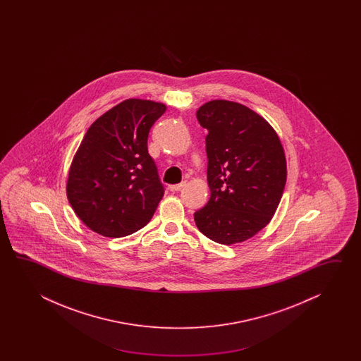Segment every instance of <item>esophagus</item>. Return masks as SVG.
I'll return each instance as SVG.
<instances>
[{"label":"esophagus","mask_w":361,"mask_h":361,"mask_svg":"<svg viewBox=\"0 0 361 361\" xmlns=\"http://www.w3.org/2000/svg\"><path fill=\"white\" fill-rule=\"evenodd\" d=\"M184 185H185V182H182V183L179 184H171V185H169V190L171 192L180 191V190L183 188Z\"/></svg>","instance_id":"1"}]
</instances>
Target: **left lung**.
Wrapping results in <instances>:
<instances>
[{
	"label": "left lung",
	"instance_id": "left-lung-1",
	"mask_svg": "<svg viewBox=\"0 0 361 361\" xmlns=\"http://www.w3.org/2000/svg\"><path fill=\"white\" fill-rule=\"evenodd\" d=\"M205 138L210 199L195 222L223 245L245 241L269 224L286 182L281 142L263 117L235 102L212 100L196 112Z\"/></svg>",
	"mask_w": 361,
	"mask_h": 361
}]
</instances>
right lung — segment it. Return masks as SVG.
<instances>
[{"label":"right lung","instance_id":"obj_1","mask_svg":"<svg viewBox=\"0 0 361 361\" xmlns=\"http://www.w3.org/2000/svg\"><path fill=\"white\" fill-rule=\"evenodd\" d=\"M165 111L152 100H123L86 131L69 169L67 196L90 230L123 238L154 216L164 184L147 139Z\"/></svg>","mask_w":361,"mask_h":361}]
</instances>
